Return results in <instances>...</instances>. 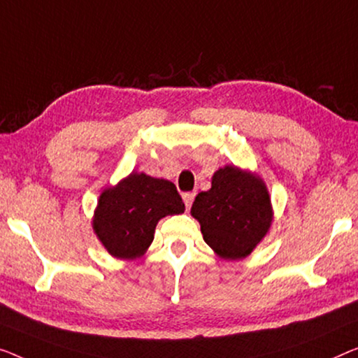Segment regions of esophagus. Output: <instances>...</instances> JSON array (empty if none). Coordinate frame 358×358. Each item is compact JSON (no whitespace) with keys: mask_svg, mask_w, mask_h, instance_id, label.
<instances>
[{"mask_svg":"<svg viewBox=\"0 0 358 358\" xmlns=\"http://www.w3.org/2000/svg\"><path fill=\"white\" fill-rule=\"evenodd\" d=\"M194 196H196V193H185V194H183V201H185L186 210H189V209H191V204H193Z\"/></svg>","mask_w":358,"mask_h":358,"instance_id":"1","label":"esophagus"}]
</instances>
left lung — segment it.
<instances>
[{"instance_id": "1", "label": "left lung", "mask_w": 358, "mask_h": 358, "mask_svg": "<svg viewBox=\"0 0 358 358\" xmlns=\"http://www.w3.org/2000/svg\"><path fill=\"white\" fill-rule=\"evenodd\" d=\"M191 215L218 257L239 260L268 233L273 209L268 188L259 175L225 165L213 173L210 189L196 196Z\"/></svg>"}]
</instances>
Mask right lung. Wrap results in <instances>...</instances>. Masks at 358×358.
Wrapping results in <instances>:
<instances>
[{"label": "right lung", "mask_w": 358, "mask_h": 358, "mask_svg": "<svg viewBox=\"0 0 358 358\" xmlns=\"http://www.w3.org/2000/svg\"><path fill=\"white\" fill-rule=\"evenodd\" d=\"M185 212L172 181L131 172L103 189L93 215L94 234L115 259L141 257L161 218Z\"/></svg>", "instance_id": "obj_1"}]
</instances>
